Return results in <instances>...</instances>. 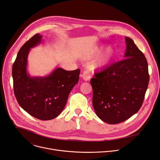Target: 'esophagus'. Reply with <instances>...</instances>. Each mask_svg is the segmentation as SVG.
Wrapping results in <instances>:
<instances>
[{"label":"esophagus","mask_w":160,"mask_h":160,"mask_svg":"<svg viewBox=\"0 0 160 160\" xmlns=\"http://www.w3.org/2000/svg\"><path fill=\"white\" fill-rule=\"evenodd\" d=\"M82 78L85 81H88L90 79V72L88 71H86L82 74Z\"/></svg>","instance_id":"obj_1"}]
</instances>
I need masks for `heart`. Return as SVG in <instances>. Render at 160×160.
Here are the masks:
<instances>
[{"label":"heart","mask_w":160,"mask_h":160,"mask_svg":"<svg viewBox=\"0 0 160 160\" xmlns=\"http://www.w3.org/2000/svg\"><path fill=\"white\" fill-rule=\"evenodd\" d=\"M102 48L101 47H95L88 51H86L82 56L83 60H90L91 59L95 58L101 52ZM113 54V50L112 48H108L106 51L100 55L97 60L92 63V66L94 69L102 68L105 67L110 62Z\"/></svg>","instance_id":"1"}]
</instances>
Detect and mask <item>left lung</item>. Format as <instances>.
Returning a JSON list of instances; mask_svg holds the SVG:
<instances>
[{"label": "left lung", "instance_id": "left-lung-1", "mask_svg": "<svg viewBox=\"0 0 160 160\" xmlns=\"http://www.w3.org/2000/svg\"><path fill=\"white\" fill-rule=\"evenodd\" d=\"M124 59L97 72L91 78L93 106L104 122H124L143 102L149 82L147 59L130 38H125Z\"/></svg>", "mask_w": 160, "mask_h": 160}]
</instances>
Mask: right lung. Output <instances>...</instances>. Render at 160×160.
<instances>
[{"label":"right lung","mask_w":160,"mask_h":160,"mask_svg":"<svg viewBox=\"0 0 160 160\" xmlns=\"http://www.w3.org/2000/svg\"><path fill=\"white\" fill-rule=\"evenodd\" d=\"M41 39L37 33L22 46L13 64L12 77L19 106L35 118L47 121L63 111L71 91L78 82L80 70L65 71L58 67L45 77H30L27 71L28 55Z\"/></svg>","instance_id":"1"}]
</instances>
